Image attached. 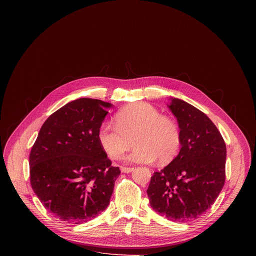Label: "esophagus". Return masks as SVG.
<instances>
[{"mask_svg": "<svg viewBox=\"0 0 256 256\" xmlns=\"http://www.w3.org/2000/svg\"><path fill=\"white\" fill-rule=\"evenodd\" d=\"M134 171V168L132 167H122V172L124 173H130Z\"/></svg>", "mask_w": 256, "mask_h": 256, "instance_id": "34e87169", "label": "esophagus"}]
</instances>
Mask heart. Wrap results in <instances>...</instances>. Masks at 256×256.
Returning a JSON list of instances; mask_svg holds the SVG:
<instances>
[{"mask_svg": "<svg viewBox=\"0 0 256 256\" xmlns=\"http://www.w3.org/2000/svg\"><path fill=\"white\" fill-rule=\"evenodd\" d=\"M98 140L107 156L118 160L128 151L132 142L136 148L126 158L132 163L170 162L177 155L181 134L178 124L162 116L149 103L136 102L124 108L116 116V124L103 122L98 130Z\"/></svg>", "mask_w": 256, "mask_h": 256, "instance_id": "heart-1", "label": "heart"}]
</instances>
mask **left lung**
Masks as SVG:
<instances>
[{
    "mask_svg": "<svg viewBox=\"0 0 256 256\" xmlns=\"http://www.w3.org/2000/svg\"><path fill=\"white\" fill-rule=\"evenodd\" d=\"M181 149L169 165L154 172L147 190L152 208L184 223L206 212L225 184L226 144L212 122L192 104L171 98Z\"/></svg>",
    "mask_w": 256,
    "mask_h": 256,
    "instance_id": "8db88e82",
    "label": "left lung"
}]
</instances>
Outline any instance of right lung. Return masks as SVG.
Masks as SVG:
<instances>
[{
    "mask_svg": "<svg viewBox=\"0 0 256 256\" xmlns=\"http://www.w3.org/2000/svg\"><path fill=\"white\" fill-rule=\"evenodd\" d=\"M112 107L98 99L70 101L44 122L32 146V190L62 221L86 223L109 204L120 170L101 148L98 130Z\"/></svg>",
    "mask_w": 256,
    "mask_h": 256,
    "instance_id": "1",
    "label": "right lung"
}]
</instances>
